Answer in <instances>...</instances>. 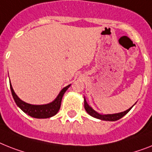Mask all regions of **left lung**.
Here are the masks:
<instances>
[{
  "instance_id": "1",
  "label": "left lung",
  "mask_w": 152,
  "mask_h": 152,
  "mask_svg": "<svg viewBox=\"0 0 152 152\" xmlns=\"http://www.w3.org/2000/svg\"><path fill=\"white\" fill-rule=\"evenodd\" d=\"M85 109L86 110V112L88 113L89 114L90 116H93L95 118H97V119H99V120H108V121H116V120H120V118H122L123 116H125L127 113L131 110V108L128 109L126 111H124V112H121V113H114V114H107V115H102V114H99V113H97L96 111L92 109L91 106H88V104L87 103V102L85 100Z\"/></svg>"
}]
</instances>
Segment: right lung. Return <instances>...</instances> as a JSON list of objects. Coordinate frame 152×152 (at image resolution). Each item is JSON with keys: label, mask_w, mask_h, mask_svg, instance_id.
Listing matches in <instances>:
<instances>
[{"label": "right lung", "mask_w": 152, "mask_h": 152, "mask_svg": "<svg viewBox=\"0 0 152 152\" xmlns=\"http://www.w3.org/2000/svg\"><path fill=\"white\" fill-rule=\"evenodd\" d=\"M71 86V85H67L65 88H64L59 93L56 99L53 102L46 105H32V104L26 103L22 100H21L18 97L15 92L14 91L12 86L10 84V88H11V94L14 98V100L17 104V106L23 111L25 113L28 114V116L34 117V118L38 119H45L50 118L51 116H54L57 113V112L60 110L61 105V100H62L63 96L67 91V88Z\"/></svg>", "instance_id": "add662e5"}]
</instances>
